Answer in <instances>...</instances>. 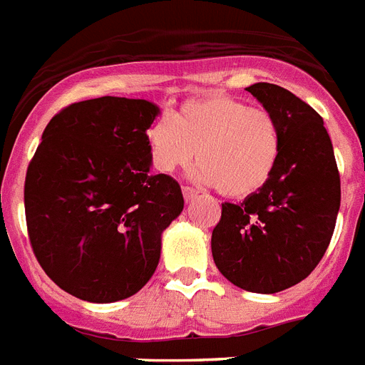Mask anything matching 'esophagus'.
<instances>
[{"instance_id":"1","label":"esophagus","mask_w":365,"mask_h":365,"mask_svg":"<svg viewBox=\"0 0 365 365\" xmlns=\"http://www.w3.org/2000/svg\"><path fill=\"white\" fill-rule=\"evenodd\" d=\"M182 195L186 201H192L197 195V190H194L192 186H182Z\"/></svg>"}]
</instances>
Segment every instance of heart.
Wrapping results in <instances>:
<instances>
[{
  "instance_id": "obj_1",
  "label": "heart",
  "mask_w": 365,
  "mask_h": 365,
  "mask_svg": "<svg viewBox=\"0 0 365 365\" xmlns=\"http://www.w3.org/2000/svg\"><path fill=\"white\" fill-rule=\"evenodd\" d=\"M150 162L160 173L185 168L227 197L257 194L278 168L284 135L272 111L225 95L182 102L171 119L147 128Z\"/></svg>"
}]
</instances>
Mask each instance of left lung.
<instances>
[{"label": "left lung", "mask_w": 365, "mask_h": 365, "mask_svg": "<svg viewBox=\"0 0 365 365\" xmlns=\"http://www.w3.org/2000/svg\"><path fill=\"white\" fill-rule=\"evenodd\" d=\"M246 91L272 111L284 135L272 179L242 203H222L212 257L237 287L272 294L300 284L332 239L341 182L323 117L297 95L254 83Z\"/></svg>", "instance_id": "obj_1"}]
</instances>
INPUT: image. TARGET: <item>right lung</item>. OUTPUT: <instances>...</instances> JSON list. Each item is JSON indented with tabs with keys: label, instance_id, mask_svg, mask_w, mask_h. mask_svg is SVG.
<instances>
[{
	"label": "right lung",
	"instance_id": "obj_1",
	"mask_svg": "<svg viewBox=\"0 0 365 365\" xmlns=\"http://www.w3.org/2000/svg\"><path fill=\"white\" fill-rule=\"evenodd\" d=\"M158 108L101 96L50 119L27 165L26 224L53 284L87 302H117L155 274L162 231L185 207L180 186L150 173L147 128Z\"/></svg>",
	"mask_w": 365,
	"mask_h": 365
}]
</instances>
